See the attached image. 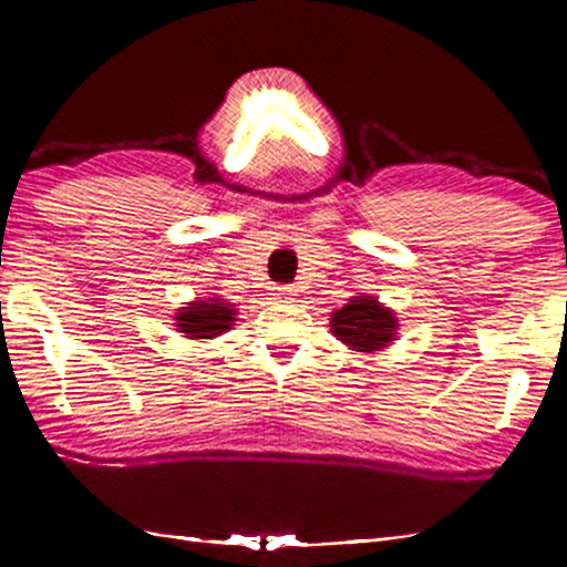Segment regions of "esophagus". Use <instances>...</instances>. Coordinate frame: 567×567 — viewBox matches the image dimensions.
Returning <instances> with one entry per match:
<instances>
[{
    "label": "esophagus",
    "mask_w": 567,
    "mask_h": 567,
    "mask_svg": "<svg viewBox=\"0 0 567 567\" xmlns=\"http://www.w3.org/2000/svg\"><path fill=\"white\" fill-rule=\"evenodd\" d=\"M274 296H277L279 301H290L296 296V290L293 285H277V288H274Z\"/></svg>",
    "instance_id": "34e87169"
}]
</instances>
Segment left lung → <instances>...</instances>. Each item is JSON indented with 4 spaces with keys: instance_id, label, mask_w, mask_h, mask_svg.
<instances>
[{
    "instance_id": "obj_1",
    "label": "left lung",
    "mask_w": 567,
    "mask_h": 567,
    "mask_svg": "<svg viewBox=\"0 0 567 567\" xmlns=\"http://www.w3.org/2000/svg\"><path fill=\"white\" fill-rule=\"evenodd\" d=\"M394 316L379 305L373 296H357L351 305L334 312L331 329L357 351H379L394 337Z\"/></svg>"
}]
</instances>
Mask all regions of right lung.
Segmentation results:
<instances>
[{
	"instance_id": "1",
	"label": "right lung",
	"mask_w": 567,
	"mask_h": 567,
	"mask_svg": "<svg viewBox=\"0 0 567 567\" xmlns=\"http://www.w3.org/2000/svg\"><path fill=\"white\" fill-rule=\"evenodd\" d=\"M233 316H236V310L221 305L219 299L197 301V305L183 307V312H177V329L192 337V340H208V337L230 329Z\"/></svg>"
}]
</instances>
